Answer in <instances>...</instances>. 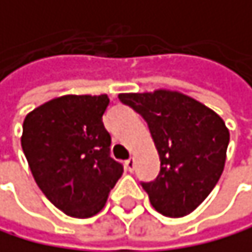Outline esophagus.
Instances as JSON below:
<instances>
[{
    "instance_id": "esophagus-1",
    "label": "esophagus",
    "mask_w": 252,
    "mask_h": 252,
    "mask_svg": "<svg viewBox=\"0 0 252 252\" xmlns=\"http://www.w3.org/2000/svg\"><path fill=\"white\" fill-rule=\"evenodd\" d=\"M126 168H127V171H134V168H135V160L132 157L126 160Z\"/></svg>"
}]
</instances>
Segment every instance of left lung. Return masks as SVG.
<instances>
[{
    "label": "left lung",
    "instance_id": "obj_1",
    "mask_svg": "<svg viewBox=\"0 0 252 252\" xmlns=\"http://www.w3.org/2000/svg\"><path fill=\"white\" fill-rule=\"evenodd\" d=\"M118 98L145 118L158 151L157 179L141 182L151 205L166 217L192 213L223 172L229 143L225 122L179 92L120 94Z\"/></svg>",
    "mask_w": 252,
    "mask_h": 252
}]
</instances>
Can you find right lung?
I'll list each match as a JSON object with an SVG mask.
<instances>
[{
	"label": "right lung",
	"instance_id": "obj_1",
	"mask_svg": "<svg viewBox=\"0 0 252 252\" xmlns=\"http://www.w3.org/2000/svg\"><path fill=\"white\" fill-rule=\"evenodd\" d=\"M107 95H64L24 118L21 146L43 194L70 217L88 219L103 209L123 174L111 157L103 125Z\"/></svg>",
	"mask_w": 252,
	"mask_h": 252
}]
</instances>
